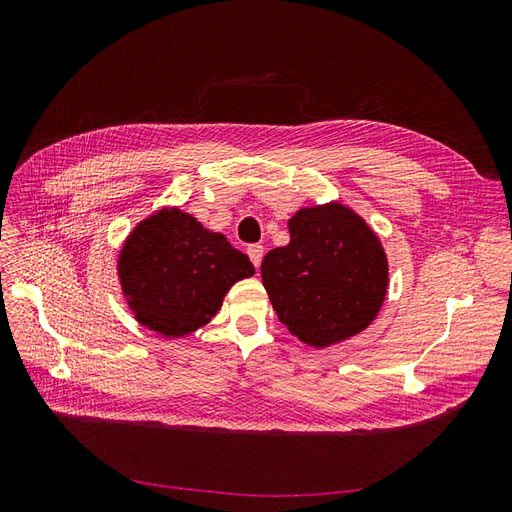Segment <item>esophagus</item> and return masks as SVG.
Segmentation results:
<instances>
[{
  "mask_svg": "<svg viewBox=\"0 0 512 512\" xmlns=\"http://www.w3.org/2000/svg\"><path fill=\"white\" fill-rule=\"evenodd\" d=\"M247 256H250L252 265L258 269L260 262H262V256H265V247H262V245H250V247H247Z\"/></svg>",
  "mask_w": 512,
  "mask_h": 512,
  "instance_id": "obj_1",
  "label": "esophagus"
}]
</instances>
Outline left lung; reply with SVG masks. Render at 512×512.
Wrapping results in <instances>:
<instances>
[{
	"label": "left lung",
	"instance_id": "left-lung-1",
	"mask_svg": "<svg viewBox=\"0 0 512 512\" xmlns=\"http://www.w3.org/2000/svg\"><path fill=\"white\" fill-rule=\"evenodd\" d=\"M288 230L290 243L275 247L260 265L280 322L314 348L367 329L389 286L376 232L339 203L297 211Z\"/></svg>",
	"mask_w": 512,
	"mask_h": 512
}]
</instances>
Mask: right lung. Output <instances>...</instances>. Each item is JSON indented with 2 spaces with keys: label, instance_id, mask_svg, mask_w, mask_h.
Returning a JSON list of instances; mask_svg holds the SVG:
<instances>
[{
  "label": "right lung",
  "instance_id": "obj_1",
  "mask_svg": "<svg viewBox=\"0 0 512 512\" xmlns=\"http://www.w3.org/2000/svg\"><path fill=\"white\" fill-rule=\"evenodd\" d=\"M250 275V258L179 209L143 220L119 254V280L130 309L164 337L205 327L230 286Z\"/></svg>",
  "mask_w": 512,
  "mask_h": 512
}]
</instances>
